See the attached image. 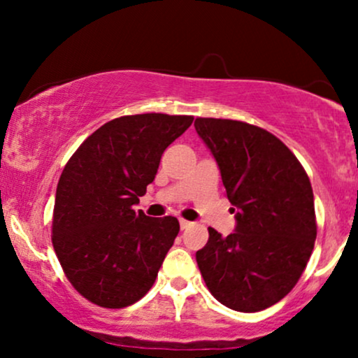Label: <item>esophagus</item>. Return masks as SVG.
Wrapping results in <instances>:
<instances>
[{"mask_svg":"<svg viewBox=\"0 0 358 358\" xmlns=\"http://www.w3.org/2000/svg\"><path fill=\"white\" fill-rule=\"evenodd\" d=\"M192 222L190 220H185V219H180V227H182L183 229V231H185V229H188V227H192Z\"/></svg>","mask_w":358,"mask_h":358,"instance_id":"obj_1","label":"esophagus"}]
</instances>
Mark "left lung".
<instances>
[{
    "label": "left lung",
    "mask_w": 358,
    "mask_h": 358,
    "mask_svg": "<svg viewBox=\"0 0 358 358\" xmlns=\"http://www.w3.org/2000/svg\"><path fill=\"white\" fill-rule=\"evenodd\" d=\"M220 168L236 232L208 227L196 264L212 296L242 313L276 305L301 278L316 239L313 188L281 139L234 119L196 117Z\"/></svg>",
    "instance_id": "1"
}]
</instances>
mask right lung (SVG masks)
<instances>
[{
  "instance_id": "obj_1",
  "label": "right lung",
  "mask_w": 358,
  "mask_h": 358,
  "mask_svg": "<svg viewBox=\"0 0 358 358\" xmlns=\"http://www.w3.org/2000/svg\"><path fill=\"white\" fill-rule=\"evenodd\" d=\"M193 116L148 113L116 117L85 139L62 171L52 244L71 285L102 308L141 299L178 236L175 217L134 212L159 159Z\"/></svg>"
}]
</instances>
